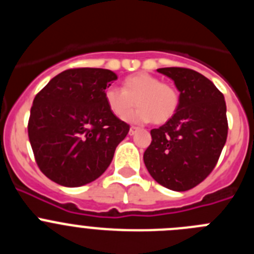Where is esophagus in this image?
<instances>
[{
  "label": "esophagus",
  "mask_w": 254,
  "mask_h": 254,
  "mask_svg": "<svg viewBox=\"0 0 254 254\" xmlns=\"http://www.w3.org/2000/svg\"><path fill=\"white\" fill-rule=\"evenodd\" d=\"M137 127H134V126H132V127H129V131H128V133H129V136H133L134 133H136V132H137Z\"/></svg>",
  "instance_id": "obj_1"
}]
</instances>
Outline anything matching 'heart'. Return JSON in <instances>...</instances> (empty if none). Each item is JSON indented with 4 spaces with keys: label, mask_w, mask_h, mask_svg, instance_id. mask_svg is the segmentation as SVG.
I'll use <instances>...</instances> for the list:
<instances>
[{
    "label": "heart",
    "mask_w": 254,
    "mask_h": 254,
    "mask_svg": "<svg viewBox=\"0 0 254 254\" xmlns=\"http://www.w3.org/2000/svg\"><path fill=\"white\" fill-rule=\"evenodd\" d=\"M104 99L109 111L123 120L127 117L136 101L139 106L127 121L131 123H149L154 121L161 125L169 121L178 107V94L170 85L146 72L134 73L123 81L122 90L108 87Z\"/></svg>",
    "instance_id": "heart-1"
}]
</instances>
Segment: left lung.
<instances>
[{"label":"left lung","mask_w":254,"mask_h":254,"mask_svg":"<svg viewBox=\"0 0 254 254\" xmlns=\"http://www.w3.org/2000/svg\"><path fill=\"white\" fill-rule=\"evenodd\" d=\"M179 91L176 113L151 129V143L143 152L150 176L177 192L199 185L212 172L228 136L226 104L214 82L193 69L158 68Z\"/></svg>","instance_id":"8db88e82"}]
</instances>
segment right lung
Instances as JSON below:
<instances>
[{"label": "right lung", "instance_id": "right-lung-1", "mask_svg": "<svg viewBox=\"0 0 254 254\" xmlns=\"http://www.w3.org/2000/svg\"><path fill=\"white\" fill-rule=\"evenodd\" d=\"M117 75L105 68H71L37 94L28 133L38 167L64 187L99 178L129 126L107 107L104 93Z\"/></svg>", "mask_w": 254, "mask_h": 254}]
</instances>
